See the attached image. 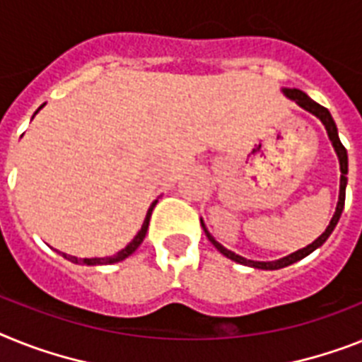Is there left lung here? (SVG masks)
Returning <instances> with one entry per match:
<instances>
[{"mask_svg":"<svg viewBox=\"0 0 362 362\" xmlns=\"http://www.w3.org/2000/svg\"><path fill=\"white\" fill-rule=\"evenodd\" d=\"M283 94L286 95V98H291L292 101H296L298 105L301 107V109L309 110L310 115H315L318 120L324 124L325 131H327V136H329L331 144H333V148H335L337 151V157H339V163H340V190H339V203H337V209H335V214H333V218H331L329 226H327V229H325L324 233H322L320 237L316 238L313 244H309V246L301 247V250H298V252L291 253V255L283 257V259H277V261H250V259H246V257H240L237 255V253H233L231 250H228V247H223L220 242L214 240V237L211 235V233L207 231V228H205V223H203L202 220V226L203 229H205V235H207V238L211 242H213V246L216 247L218 252L222 253V255H226L228 259H231V261L238 262V264H246V267H253V268H261V270H279V268H285L288 267V264H292V262H298L300 259H303V257H307L309 253H313L316 250V247H320L322 244H324L327 238H329V235L333 233V229H335V226L339 223V218L340 214H342V209H344V199H346V185H348V151H346V148L342 146V142H340L339 139V131H337V125H335V120H333V116H331V112L325 107L318 105L316 101H313L309 98V95L305 94V92L298 90V88H283Z\"/></svg>","mask_w":362,"mask_h":362,"instance_id":"8db88e82","label":"left lung"}]
</instances>
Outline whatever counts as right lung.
Returning <instances> with one entry per match:
<instances>
[{
    "label": "right lung",
    "instance_id": "add662e5",
    "mask_svg": "<svg viewBox=\"0 0 362 362\" xmlns=\"http://www.w3.org/2000/svg\"><path fill=\"white\" fill-rule=\"evenodd\" d=\"M42 109V107H40ZM38 109V110H40ZM37 110V112H38ZM35 112V115H37ZM157 205V199H155L153 203H151V207L148 209V213H146V218H144V223H142V228H140V231L134 235L133 240L127 244V246L124 247V250H120V252L116 253V255H110V257H94V259H77V257L74 255H66V253H62V257L64 259H68V261L76 262V264H88V267H95V264H112V262H120L124 261V259H127V257L131 255V253L136 250V247L142 244V240L146 238V233H148V226H149V218H151V211H153V207Z\"/></svg>",
    "mask_w": 362,
    "mask_h": 362
}]
</instances>
